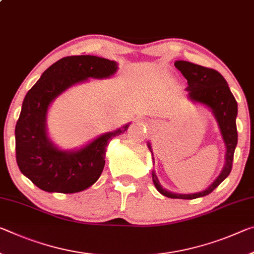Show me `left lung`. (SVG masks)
Wrapping results in <instances>:
<instances>
[{
  "mask_svg": "<svg viewBox=\"0 0 254 254\" xmlns=\"http://www.w3.org/2000/svg\"><path fill=\"white\" fill-rule=\"evenodd\" d=\"M175 67L181 71L185 79L188 80L187 91H189V98L193 103L202 104L211 111L220 130L221 138L226 147L225 154V164L220 174L206 190L190 193V194H181L167 191L159 183L155 171H151L152 182H154L157 191L163 195L172 199H196L201 196L208 195L211 193L223 181L227 178L232 171L233 158L237 144V128H236V116H237V103L229 89L226 80L218 71L198 65V64L188 61H176ZM148 148L152 154L150 142H148ZM154 159V155H152ZM155 163V162H154Z\"/></svg>",
  "mask_w": 254,
  "mask_h": 254,
  "instance_id": "8db88e82",
  "label": "left lung"
}]
</instances>
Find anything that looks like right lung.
<instances>
[{
	"mask_svg": "<svg viewBox=\"0 0 254 254\" xmlns=\"http://www.w3.org/2000/svg\"><path fill=\"white\" fill-rule=\"evenodd\" d=\"M118 63L94 55L66 56L48 67L23 99L15 126V156L19 170L46 192L75 193L97 182L105 166L106 147L130 123L106 132L86 146L63 150L47 133L48 107L56 97L89 78H111Z\"/></svg>",
	"mask_w": 254,
	"mask_h": 254,
	"instance_id": "1",
	"label": "right lung"
}]
</instances>
